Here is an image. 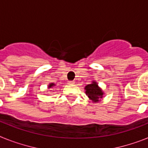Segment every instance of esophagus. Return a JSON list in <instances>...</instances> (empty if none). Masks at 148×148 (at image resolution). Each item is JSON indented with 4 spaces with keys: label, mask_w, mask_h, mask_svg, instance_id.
<instances>
[{
    "label": "esophagus",
    "mask_w": 148,
    "mask_h": 148,
    "mask_svg": "<svg viewBox=\"0 0 148 148\" xmlns=\"http://www.w3.org/2000/svg\"><path fill=\"white\" fill-rule=\"evenodd\" d=\"M75 84V82L72 81V80L68 82V84H69V85H73V84Z\"/></svg>",
    "instance_id": "34e87169"
}]
</instances>
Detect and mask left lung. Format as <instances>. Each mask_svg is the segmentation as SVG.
<instances>
[{
	"label": "left lung",
	"instance_id": "8db88e82",
	"mask_svg": "<svg viewBox=\"0 0 148 148\" xmlns=\"http://www.w3.org/2000/svg\"><path fill=\"white\" fill-rule=\"evenodd\" d=\"M85 93L88 96L90 100L94 103L99 102L101 101V99L103 98L104 95V92L102 89L99 87L98 85L97 82H95V80L92 81L90 84H88L85 86Z\"/></svg>",
	"mask_w": 148,
	"mask_h": 148
}]
</instances>
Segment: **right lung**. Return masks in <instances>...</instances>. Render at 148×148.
<instances>
[{
	"mask_svg": "<svg viewBox=\"0 0 148 148\" xmlns=\"http://www.w3.org/2000/svg\"><path fill=\"white\" fill-rule=\"evenodd\" d=\"M53 86H56V84H53V83H50V84L48 85L47 88H48V89H50V88H53ZM49 91H51V90H49Z\"/></svg>",
	"mask_w": 148,
	"mask_h": 148,
	"instance_id": "obj_1",
	"label": "right lung"
}]
</instances>
